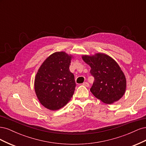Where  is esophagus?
I'll list each match as a JSON object with an SVG mask.
<instances>
[{"instance_id": "esophagus-1", "label": "esophagus", "mask_w": 146, "mask_h": 146, "mask_svg": "<svg viewBox=\"0 0 146 146\" xmlns=\"http://www.w3.org/2000/svg\"><path fill=\"white\" fill-rule=\"evenodd\" d=\"M83 86H86V87H88V86H90V84L88 83V82H84V83H83Z\"/></svg>"}]
</instances>
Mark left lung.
<instances>
[{
    "label": "left lung",
    "instance_id": "8db88e82",
    "mask_svg": "<svg viewBox=\"0 0 146 146\" xmlns=\"http://www.w3.org/2000/svg\"><path fill=\"white\" fill-rule=\"evenodd\" d=\"M82 59L91 67L94 81L90 91L102 102L111 104L124 94L126 78L116 61L111 56L98 53L94 55H82Z\"/></svg>",
    "mask_w": 146,
    "mask_h": 146
}]
</instances>
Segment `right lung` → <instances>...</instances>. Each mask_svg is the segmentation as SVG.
I'll use <instances>...</instances> for the list:
<instances>
[{
    "label": "right lung",
    "instance_id": "obj_1",
    "mask_svg": "<svg viewBox=\"0 0 146 146\" xmlns=\"http://www.w3.org/2000/svg\"><path fill=\"white\" fill-rule=\"evenodd\" d=\"M73 58L64 52L50 55L39 68L35 79V93L42 105L58 110L68 103L76 84L69 66Z\"/></svg>",
    "mask_w": 146,
    "mask_h": 146
}]
</instances>
